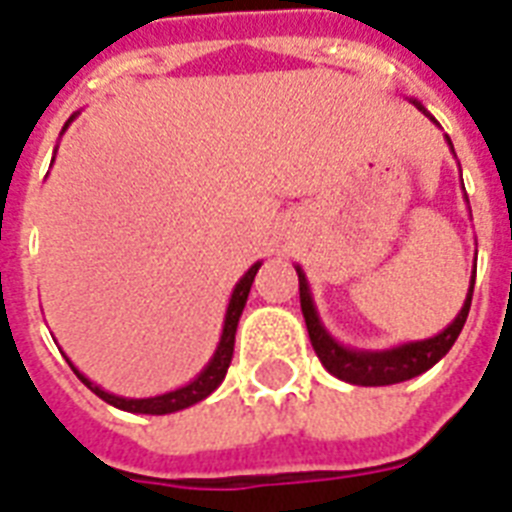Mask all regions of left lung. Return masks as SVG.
<instances>
[{
  "label": "left lung",
  "mask_w": 512,
  "mask_h": 512,
  "mask_svg": "<svg viewBox=\"0 0 512 512\" xmlns=\"http://www.w3.org/2000/svg\"><path fill=\"white\" fill-rule=\"evenodd\" d=\"M414 106L420 108L425 116H430L428 111L422 108V103L414 100ZM430 122H436V119L430 116ZM449 146H452V140H449ZM465 199H468V196H465ZM297 279H300V308H303L305 327H308L311 345L313 350H316V356L321 358L324 369H327L329 374H335L337 380H345L350 382V385H396V382L412 380L417 374L428 372L430 366L438 364V361L449 353L454 340L460 337L465 321H468L476 273L470 276V289L468 297H465V305H462V311L457 313V319H454L444 332H438V335L430 337V340L404 342V345H396V348L388 350H353L340 345V342L324 329V324H321L319 313H316V305H313L311 287H308V279H305V273L300 265H297Z\"/></svg>",
  "instance_id": "1"
}]
</instances>
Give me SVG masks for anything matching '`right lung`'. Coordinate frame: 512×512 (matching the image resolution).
Here are the masks:
<instances>
[{
  "label": "right lung",
  "mask_w": 512,
  "mask_h": 512,
  "mask_svg": "<svg viewBox=\"0 0 512 512\" xmlns=\"http://www.w3.org/2000/svg\"><path fill=\"white\" fill-rule=\"evenodd\" d=\"M74 119V116H71ZM68 119V122H71ZM66 122V127H68ZM63 127V130H66ZM260 268V263H255L249 268L244 276L239 279V284L233 287V295L228 300V311H225V324H223V335H220V342H217V350L215 356L209 358V364L201 369V374L196 377L193 382L183 385V388L170 390V393H162V396H154V398H122V396H114V393H106V390L90 382L84 377L79 369H76L71 361L68 366L74 369V374L79 380L87 385V388L95 393L98 398H103L106 404L116 406V409H124V412H132V414H172V412H180V409H188V406L199 404L204 398L212 393V390L225 380V372H228V366H231V358H233V342H236V327H239V319H241V311H244V305H247V297H249V289H252V281H255V273Z\"/></svg>",
  "instance_id": "1"
}]
</instances>
